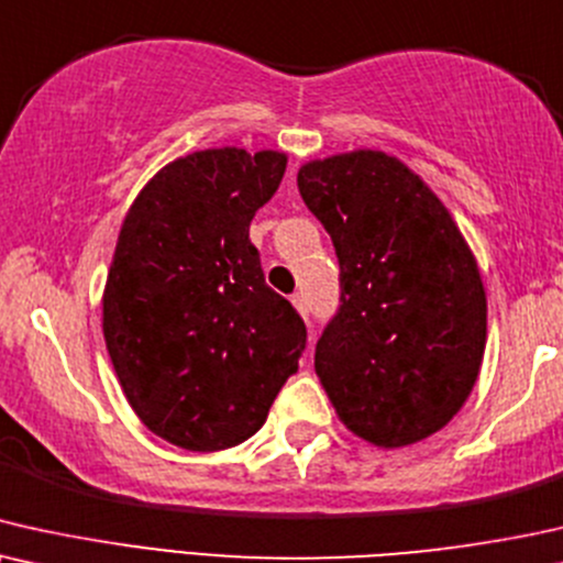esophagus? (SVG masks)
Instances as JSON below:
<instances>
[{"label":"esophagus","instance_id":"obj_1","mask_svg":"<svg viewBox=\"0 0 563 563\" xmlns=\"http://www.w3.org/2000/svg\"><path fill=\"white\" fill-rule=\"evenodd\" d=\"M290 301H294V306H296V309H298V311H301L306 319H309V303H306V298H303V294H296L294 298H290Z\"/></svg>","mask_w":563,"mask_h":563}]
</instances>
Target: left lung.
<instances>
[{
  "label": "left lung",
  "instance_id": "1",
  "mask_svg": "<svg viewBox=\"0 0 563 563\" xmlns=\"http://www.w3.org/2000/svg\"><path fill=\"white\" fill-rule=\"evenodd\" d=\"M298 190L340 262L317 376L357 438L401 448L466 404L486 347L476 260L438 195L384 152L309 162Z\"/></svg>",
  "mask_w": 563,
  "mask_h": 563
}]
</instances>
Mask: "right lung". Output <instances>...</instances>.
<instances>
[{
  "label": "right lung",
  "mask_w": 563,
  "mask_h": 563,
  "mask_svg": "<svg viewBox=\"0 0 563 563\" xmlns=\"http://www.w3.org/2000/svg\"><path fill=\"white\" fill-rule=\"evenodd\" d=\"M283 172L277 152H195L141 190L120 229L102 298L112 368L141 422L185 451L252 438L306 350L303 319L250 242Z\"/></svg>",
  "instance_id": "add662e5"
}]
</instances>
